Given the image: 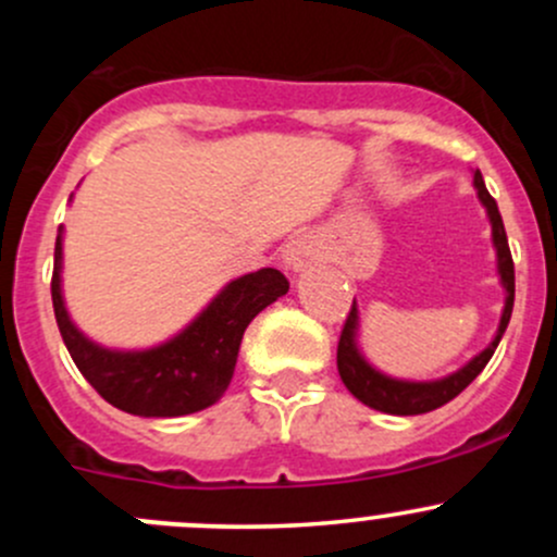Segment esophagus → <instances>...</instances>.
<instances>
[{"label":"esophagus","mask_w":557,"mask_h":557,"mask_svg":"<svg viewBox=\"0 0 557 557\" xmlns=\"http://www.w3.org/2000/svg\"><path fill=\"white\" fill-rule=\"evenodd\" d=\"M283 261L285 267L294 269V272H305L307 267H312V263L320 261L318 239L307 232L294 234V237L288 239V245L283 247Z\"/></svg>","instance_id":"obj_1"}]
</instances>
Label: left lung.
I'll return each mask as SVG.
<instances>
[{
	"label": "left lung",
	"mask_w": 557,
	"mask_h": 557,
	"mask_svg": "<svg viewBox=\"0 0 557 557\" xmlns=\"http://www.w3.org/2000/svg\"><path fill=\"white\" fill-rule=\"evenodd\" d=\"M474 188H476V196H480V201L485 205L487 218H491L493 247H496V258H498V274H502L504 290H507L502 323H498L496 336H493V342L480 352V356H474L463 369H458V372L447 374V377L442 380H431V383H409V380L387 377V374L377 372V369L363 358L361 347H358V307H356V299H352L350 314H347L345 329H342V336H339V347H336V369H339V377L342 383L347 385V391H350L358 401L367 404V407L380 409V412H387V414H423V412H431V409H440L442 404L453 401V398L458 396V393L487 367V361H491L493 352H496L498 342H502L504 331H507L509 318H512V307H515L512 252H509L502 212H498L496 199L487 194L485 180H482L480 170L474 172Z\"/></svg>",
	"instance_id": "obj_1"
}]
</instances>
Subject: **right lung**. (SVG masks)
<instances>
[{
	"mask_svg": "<svg viewBox=\"0 0 557 557\" xmlns=\"http://www.w3.org/2000/svg\"><path fill=\"white\" fill-rule=\"evenodd\" d=\"M53 256L50 296L55 323L72 361L104 401L139 418H180L212 407L232 383L239 345L250 320L290 288L283 272L269 267L258 269L232 280L164 345L150 350H107L72 323L64 307L61 228Z\"/></svg>",
	"mask_w": 557,
	"mask_h": 557,
	"instance_id": "obj_1",
	"label": "right lung"
}]
</instances>
